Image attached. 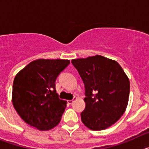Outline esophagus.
<instances>
[{
  "mask_svg": "<svg viewBox=\"0 0 149 149\" xmlns=\"http://www.w3.org/2000/svg\"><path fill=\"white\" fill-rule=\"evenodd\" d=\"M75 100H77V98H76V97H74V99L69 100V101H68V103L69 104H72L73 103L74 101H75Z\"/></svg>",
  "mask_w": 149,
  "mask_h": 149,
  "instance_id": "esophagus-1",
  "label": "esophagus"
}]
</instances>
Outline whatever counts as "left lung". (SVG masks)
Instances as JSON below:
<instances>
[{
  "mask_svg": "<svg viewBox=\"0 0 149 149\" xmlns=\"http://www.w3.org/2000/svg\"><path fill=\"white\" fill-rule=\"evenodd\" d=\"M85 85V110L81 120L88 128L101 131L120 119L127 108L130 81L116 61L101 55L72 60Z\"/></svg>",
  "mask_w": 149,
  "mask_h": 149,
  "instance_id": "obj_1",
  "label": "left lung"
}]
</instances>
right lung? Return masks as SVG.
Returning a JSON list of instances; mask_svg holds the SVG:
<instances>
[{
    "label": "right lung",
    "instance_id": "obj_1",
    "mask_svg": "<svg viewBox=\"0 0 149 149\" xmlns=\"http://www.w3.org/2000/svg\"><path fill=\"white\" fill-rule=\"evenodd\" d=\"M69 63L68 60L39 59L17 74L12 101L26 123L42 131L51 130L60 123L67 101L58 98L55 81Z\"/></svg>",
    "mask_w": 149,
    "mask_h": 149
}]
</instances>
